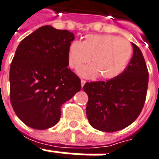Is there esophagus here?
<instances>
[{
  "label": "esophagus",
  "mask_w": 159,
  "mask_h": 159,
  "mask_svg": "<svg viewBox=\"0 0 159 159\" xmlns=\"http://www.w3.org/2000/svg\"><path fill=\"white\" fill-rule=\"evenodd\" d=\"M85 83H86V81H84V80H81V86H82V88H83V86L85 85Z\"/></svg>",
  "instance_id": "34e87169"
}]
</instances>
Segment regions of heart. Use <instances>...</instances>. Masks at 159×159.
Returning <instances> with one entry per match:
<instances>
[{
    "label": "heart",
    "instance_id": "obj_1",
    "mask_svg": "<svg viewBox=\"0 0 159 159\" xmlns=\"http://www.w3.org/2000/svg\"><path fill=\"white\" fill-rule=\"evenodd\" d=\"M133 55V47L128 40L102 34L87 35L81 43L69 45L66 59L71 69L77 70L91 58L92 65L79 69V76L112 80L122 74Z\"/></svg>",
    "mask_w": 159,
    "mask_h": 159
}]
</instances>
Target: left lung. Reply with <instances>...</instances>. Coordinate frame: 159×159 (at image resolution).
<instances>
[{"label":"left lung","mask_w":159,"mask_h":159,"mask_svg":"<svg viewBox=\"0 0 159 159\" xmlns=\"http://www.w3.org/2000/svg\"><path fill=\"white\" fill-rule=\"evenodd\" d=\"M133 55L122 74L107 82H87L83 90L88 96L87 117L93 128L112 133L135 121L143 107L148 71L143 53L132 42Z\"/></svg>","instance_id":"8db88e82"}]
</instances>
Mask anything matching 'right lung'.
Segmentation results:
<instances>
[{"instance_id":"1","label":"right lung","mask_w":159,"mask_h":159,"mask_svg":"<svg viewBox=\"0 0 159 159\" xmlns=\"http://www.w3.org/2000/svg\"><path fill=\"white\" fill-rule=\"evenodd\" d=\"M75 39L67 30L40 27L20 42L10 68V98L26 125L43 130L61 117V106L81 90V80L67 67Z\"/></svg>"}]
</instances>
